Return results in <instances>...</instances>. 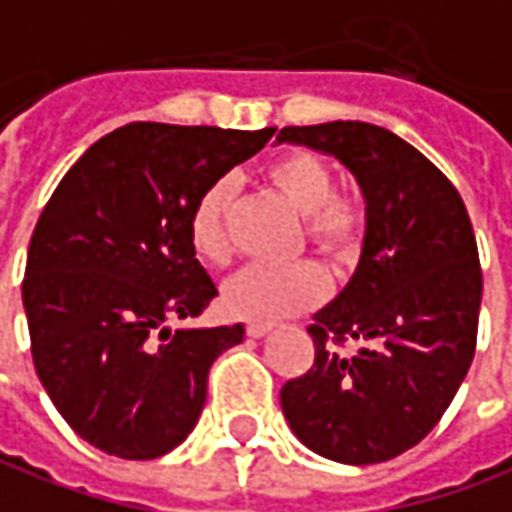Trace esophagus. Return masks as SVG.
<instances>
[{
  "label": "esophagus",
  "mask_w": 512,
  "mask_h": 512,
  "mask_svg": "<svg viewBox=\"0 0 512 512\" xmlns=\"http://www.w3.org/2000/svg\"><path fill=\"white\" fill-rule=\"evenodd\" d=\"M271 327H274L271 321H249V324H246V335H252V338H263L266 332H271Z\"/></svg>",
  "instance_id": "1"
}]
</instances>
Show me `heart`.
I'll list each match as a JSON object with an SVG mask.
<instances>
[{"label":"heart","instance_id":"b5f03b06","mask_svg":"<svg viewBox=\"0 0 512 512\" xmlns=\"http://www.w3.org/2000/svg\"><path fill=\"white\" fill-rule=\"evenodd\" d=\"M268 182L291 202L302 219L310 244L321 249L332 260H352L360 255L368 230L366 205L352 194L335 191V174L313 152H288L268 163ZM238 194L232 177H219L196 196L188 216V241L199 260L210 266H221L230 260V213ZM327 293V274L310 263H288V266H266L252 263L241 268L224 285V307L232 316L282 318L316 305Z\"/></svg>","mask_w":512,"mask_h":512}]
</instances>
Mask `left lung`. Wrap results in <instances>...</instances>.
<instances>
[{
  "instance_id": "left-lung-1",
  "label": "left lung",
  "mask_w": 512,
  "mask_h": 512,
  "mask_svg": "<svg viewBox=\"0 0 512 512\" xmlns=\"http://www.w3.org/2000/svg\"><path fill=\"white\" fill-rule=\"evenodd\" d=\"M327 152L366 196L355 277L307 327L316 360L282 385V413L316 455L349 466L413 449L441 421L477 349L482 268L457 188L391 130L366 121L282 127ZM355 340V353H341Z\"/></svg>"
}]
</instances>
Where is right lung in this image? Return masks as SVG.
I'll list each match as a JSON object with an SVG mask.
<instances>
[{
    "label": "right lung",
    "instance_id": "obj_1",
    "mask_svg": "<svg viewBox=\"0 0 512 512\" xmlns=\"http://www.w3.org/2000/svg\"><path fill=\"white\" fill-rule=\"evenodd\" d=\"M266 130L132 121L99 138L35 224L21 282L32 363L57 413L105 455L152 460L188 438L207 371L244 327L171 330L219 296L188 241L196 196Z\"/></svg>",
    "mask_w": 512,
    "mask_h": 512
}]
</instances>
